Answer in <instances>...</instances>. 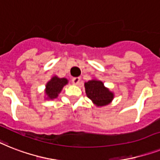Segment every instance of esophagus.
Wrapping results in <instances>:
<instances>
[{"mask_svg": "<svg viewBox=\"0 0 160 160\" xmlns=\"http://www.w3.org/2000/svg\"><path fill=\"white\" fill-rule=\"evenodd\" d=\"M72 82L75 84H79L80 82V77H75L72 79Z\"/></svg>", "mask_w": 160, "mask_h": 160, "instance_id": "obj_1", "label": "esophagus"}]
</instances>
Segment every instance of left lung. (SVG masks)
<instances>
[{
    "instance_id": "obj_1",
    "label": "left lung",
    "mask_w": 160,
    "mask_h": 160,
    "mask_svg": "<svg viewBox=\"0 0 160 160\" xmlns=\"http://www.w3.org/2000/svg\"><path fill=\"white\" fill-rule=\"evenodd\" d=\"M85 93L97 106H105L113 98V93L105 88L102 82L99 80H89L84 84Z\"/></svg>"
}]
</instances>
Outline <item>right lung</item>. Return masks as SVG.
I'll return each mask as SVG.
<instances>
[{
    "label": "right lung",
    "mask_w": 160,
    "mask_h": 160,
    "mask_svg": "<svg viewBox=\"0 0 160 160\" xmlns=\"http://www.w3.org/2000/svg\"><path fill=\"white\" fill-rule=\"evenodd\" d=\"M67 80L65 78H58L54 76L46 85V94L49 98L52 99L58 96L65 84H67Z\"/></svg>",
    "instance_id": "add662e5"
}]
</instances>
